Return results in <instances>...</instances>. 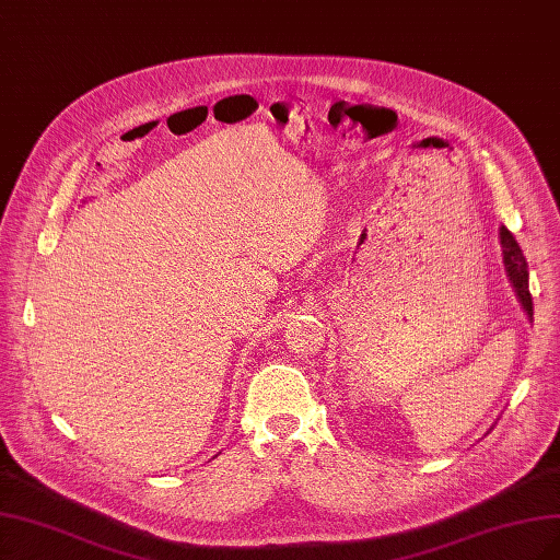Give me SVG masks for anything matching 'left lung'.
<instances>
[{
    "instance_id": "left-lung-1",
    "label": "left lung",
    "mask_w": 560,
    "mask_h": 560,
    "mask_svg": "<svg viewBox=\"0 0 560 560\" xmlns=\"http://www.w3.org/2000/svg\"><path fill=\"white\" fill-rule=\"evenodd\" d=\"M501 244H503V260H505V269L510 275V281L514 285L516 295H520L526 314L533 316V298L528 291V262L524 258L522 246L516 244L514 235L508 231V228H501Z\"/></svg>"
}]
</instances>
